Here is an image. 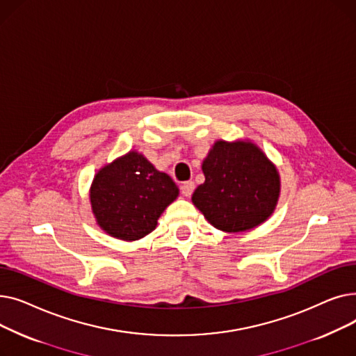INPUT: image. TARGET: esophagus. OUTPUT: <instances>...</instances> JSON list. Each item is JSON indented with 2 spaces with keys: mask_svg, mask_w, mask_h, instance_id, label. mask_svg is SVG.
<instances>
[{
  "mask_svg": "<svg viewBox=\"0 0 356 356\" xmlns=\"http://www.w3.org/2000/svg\"><path fill=\"white\" fill-rule=\"evenodd\" d=\"M195 191V183L193 181H184L181 184V193L186 196V197H191L192 193Z\"/></svg>",
  "mask_w": 356,
  "mask_h": 356,
  "instance_id": "esophagus-1",
  "label": "esophagus"
}]
</instances>
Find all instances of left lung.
Segmentation results:
<instances>
[{"instance_id": "obj_1", "label": "left lung", "mask_w": 356, "mask_h": 356, "mask_svg": "<svg viewBox=\"0 0 356 356\" xmlns=\"http://www.w3.org/2000/svg\"><path fill=\"white\" fill-rule=\"evenodd\" d=\"M204 181L192 196L212 227L244 232L275 211L282 181L275 164L251 140H218L202 163Z\"/></svg>"}]
</instances>
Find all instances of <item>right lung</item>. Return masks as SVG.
I'll return each instance as SVG.
<instances>
[{
    "instance_id": "add662e5",
    "label": "right lung",
    "mask_w": 356,
    "mask_h": 356,
    "mask_svg": "<svg viewBox=\"0 0 356 356\" xmlns=\"http://www.w3.org/2000/svg\"><path fill=\"white\" fill-rule=\"evenodd\" d=\"M179 196L172 177L159 172L141 153L128 152L101 167L89 189L98 227L122 241L153 232L164 209Z\"/></svg>"
}]
</instances>
